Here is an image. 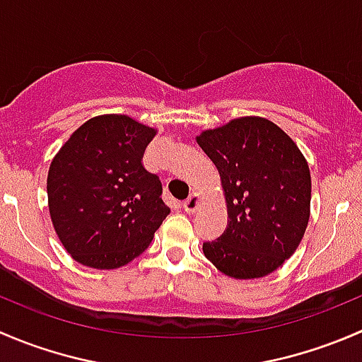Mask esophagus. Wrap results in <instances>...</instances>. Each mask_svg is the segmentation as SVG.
<instances>
[{
  "mask_svg": "<svg viewBox=\"0 0 362 362\" xmlns=\"http://www.w3.org/2000/svg\"><path fill=\"white\" fill-rule=\"evenodd\" d=\"M199 202H202V198H199L198 192H192V194L189 196V198L185 199L184 203H182V208H184V210L187 211V214H194V211L198 210Z\"/></svg>",
  "mask_w": 362,
  "mask_h": 362,
  "instance_id": "esophagus-1",
  "label": "esophagus"
}]
</instances>
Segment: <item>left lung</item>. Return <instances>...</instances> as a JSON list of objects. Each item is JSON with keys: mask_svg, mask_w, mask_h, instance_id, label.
I'll list each match as a JSON object with an SVG mask.
<instances>
[{"mask_svg": "<svg viewBox=\"0 0 362 362\" xmlns=\"http://www.w3.org/2000/svg\"><path fill=\"white\" fill-rule=\"evenodd\" d=\"M217 166L228 226L203 243L208 261L238 280L261 279L298 249L310 218L308 163L276 124L240 117L196 136Z\"/></svg>", "mask_w": 362, "mask_h": 362, "instance_id": "1", "label": "left lung"}]
</instances>
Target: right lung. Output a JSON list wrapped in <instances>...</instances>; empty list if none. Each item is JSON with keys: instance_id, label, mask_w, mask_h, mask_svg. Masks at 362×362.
<instances>
[{"instance_id": "1", "label": "right lung", "mask_w": 362, "mask_h": 362, "mask_svg": "<svg viewBox=\"0 0 362 362\" xmlns=\"http://www.w3.org/2000/svg\"><path fill=\"white\" fill-rule=\"evenodd\" d=\"M156 133L127 115H98L83 122L50 163V218L80 264H127L151 245L170 214L159 177L141 164Z\"/></svg>"}]
</instances>
